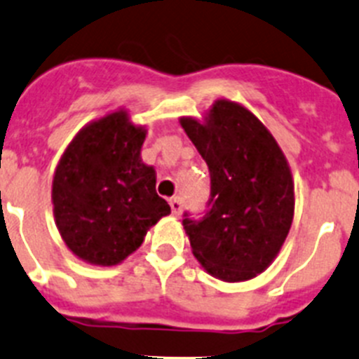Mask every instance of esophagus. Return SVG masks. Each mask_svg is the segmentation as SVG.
I'll return each mask as SVG.
<instances>
[{
  "instance_id": "obj_1",
  "label": "esophagus",
  "mask_w": 359,
  "mask_h": 359,
  "mask_svg": "<svg viewBox=\"0 0 359 359\" xmlns=\"http://www.w3.org/2000/svg\"><path fill=\"white\" fill-rule=\"evenodd\" d=\"M169 206H170V210H172V215H176L177 217V215L182 213L183 203L180 197H172V199H169Z\"/></svg>"
}]
</instances>
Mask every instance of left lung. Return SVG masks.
Instances as JSON below:
<instances>
[{
    "instance_id": "obj_1",
    "label": "left lung",
    "mask_w": 359,
    "mask_h": 359,
    "mask_svg": "<svg viewBox=\"0 0 359 359\" xmlns=\"http://www.w3.org/2000/svg\"><path fill=\"white\" fill-rule=\"evenodd\" d=\"M183 130L208 163L210 210L183 227L192 254L224 282L264 271L294 217V182L284 151L261 119L238 102L215 100L204 119L183 116Z\"/></svg>"
}]
</instances>
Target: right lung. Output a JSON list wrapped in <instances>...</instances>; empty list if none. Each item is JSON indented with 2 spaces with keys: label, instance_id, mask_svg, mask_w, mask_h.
Returning a JSON list of instances; mask_svg holds the SVG:
<instances>
[{
  "label": "right lung",
  "instance_id": "1",
  "mask_svg": "<svg viewBox=\"0 0 359 359\" xmlns=\"http://www.w3.org/2000/svg\"><path fill=\"white\" fill-rule=\"evenodd\" d=\"M148 130L118 109L84 125L53 177V213L68 250L95 266H116L170 213L156 194L155 167L142 162Z\"/></svg>",
  "mask_w": 359,
  "mask_h": 359
}]
</instances>
